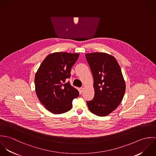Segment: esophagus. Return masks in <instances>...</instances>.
Listing matches in <instances>:
<instances>
[{
  "mask_svg": "<svg viewBox=\"0 0 156 156\" xmlns=\"http://www.w3.org/2000/svg\"><path fill=\"white\" fill-rule=\"evenodd\" d=\"M83 90H84V88H83V87H82V88H80V92L81 93H82Z\"/></svg>",
  "mask_w": 156,
  "mask_h": 156,
  "instance_id": "obj_1",
  "label": "esophagus"
}]
</instances>
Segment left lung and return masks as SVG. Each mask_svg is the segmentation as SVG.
Listing matches in <instances>:
<instances>
[{"mask_svg":"<svg viewBox=\"0 0 156 156\" xmlns=\"http://www.w3.org/2000/svg\"><path fill=\"white\" fill-rule=\"evenodd\" d=\"M93 78L95 95L87 103L92 113L105 116L113 111L122 100L126 83L116 59L105 53L86 54Z\"/></svg>","mask_w":156,"mask_h":156,"instance_id":"1","label":"left lung"}]
</instances>
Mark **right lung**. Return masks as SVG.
I'll return each mask as SVG.
<instances>
[{"label": "right lung", "mask_w": 156, "mask_h": 156, "mask_svg": "<svg viewBox=\"0 0 156 156\" xmlns=\"http://www.w3.org/2000/svg\"><path fill=\"white\" fill-rule=\"evenodd\" d=\"M79 53L56 52L48 55L39 67L35 77V91L45 108L55 114H61L72 108V101L79 91L67 79Z\"/></svg>", "instance_id": "add662e5"}]
</instances>
